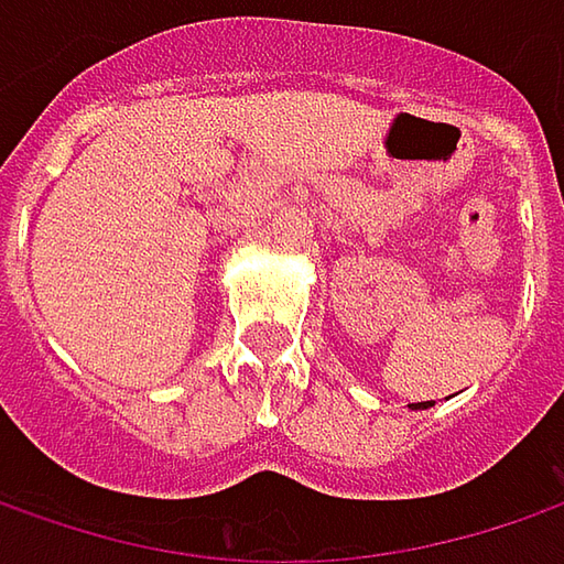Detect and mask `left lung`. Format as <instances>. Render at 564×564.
<instances>
[{
	"mask_svg": "<svg viewBox=\"0 0 564 564\" xmlns=\"http://www.w3.org/2000/svg\"><path fill=\"white\" fill-rule=\"evenodd\" d=\"M430 404H433V401H417V404H411V408L417 411V408H430Z\"/></svg>",
	"mask_w": 564,
	"mask_h": 564,
	"instance_id": "8db88e82",
	"label": "left lung"
}]
</instances>
